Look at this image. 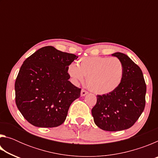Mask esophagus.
Segmentation results:
<instances>
[{
	"label": "esophagus",
	"instance_id": "1",
	"mask_svg": "<svg viewBox=\"0 0 158 158\" xmlns=\"http://www.w3.org/2000/svg\"><path fill=\"white\" fill-rule=\"evenodd\" d=\"M86 94H88V92L86 91V90L82 89L81 91V96H82V97H83V96H85Z\"/></svg>",
	"mask_w": 158,
	"mask_h": 158
}]
</instances>
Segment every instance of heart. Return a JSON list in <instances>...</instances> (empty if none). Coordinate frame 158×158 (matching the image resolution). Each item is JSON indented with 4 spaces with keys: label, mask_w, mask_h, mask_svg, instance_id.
<instances>
[{
    "label": "heart",
    "mask_w": 158,
    "mask_h": 158,
    "mask_svg": "<svg viewBox=\"0 0 158 158\" xmlns=\"http://www.w3.org/2000/svg\"><path fill=\"white\" fill-rule=\"evenodd\" d=\"M68 73L76 84L84 81L89 89L98 95L113 92L121 84L123 76V66L117 58L101 56L83 57L77 65L69 66Z\"/></svg>",
    "instance_id": "heart-1"
}]
</instances>
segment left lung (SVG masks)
<instances>
[{
	"instance_id": "1",
	"label": "left lung",
	"mask_w": 158,
	"mask_h": 158,
	"mask_svg": "<svg viewBox=\"0 0 158 158\" xmlns=\"http://www.w3.org/2000/svg\"><path fill=\"white\" fill-rule=\"evenodd\" d=\"M111 56L118 58L123 66L121 83L113 92L98 95L91 112L98 127L115 132L131 127L142 114L146 85L141 69L126 54L116 52Z\"/></svg>"
}]
</instances>
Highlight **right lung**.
Segmentation results:
<instances>
[{
	"label": "right lung",
	"instance_id": "1",
	"mask_svg": "<svg viewBox=\"0 0 158 158\" xmlns=\"http://www.w3.org/2000/svg\"><path fill=\"white\" fill-rule=\"evenodd\" d=\"M78 56L52 46L41 48L26 58L16 79V105L34 126L54 127L65 121L81 89L69 81V65Z\"/></svg>",
	"mask_w": 158,
	"mask_h": 158
}]
</instances>
